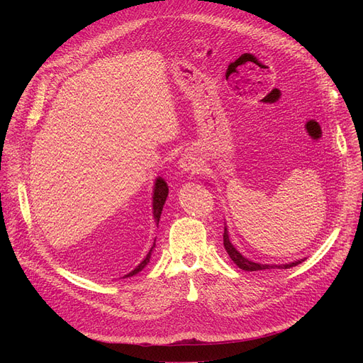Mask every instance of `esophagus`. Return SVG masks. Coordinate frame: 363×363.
I'll list each match as a JSON object with an SVG mask.
<instances>
[{
  "mask_svg": "<svg viewBox=\"0 0 363 363\" xmlns=\"http://www.w3.org/2000/svg\"><path fill=\"white\" fill-rule=\"evenodd\" d=\"M179 169L182 174H196V172L200 170L201 162L196 155H191V152H186L181 159H179Z\"/></svg>",
  "mask_w": 363,
  "mask_h": 363,
  "instance_id": "obj_1",
  "label": "esophagus"
}]
</instances>
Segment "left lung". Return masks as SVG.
I'll use <instances>...</instances> for the list:
<instances>
[{"label": "left lung", "instance_id": "obj_1", "mask_svg": "<svg viewBox=\"0 0 363 363\" xmlns=\"http://www.w3.org/2000/svg\"><path fill=\"white\" fill-rule=\"evenodd\" d=\"M223 247L226 253L230 255L231 260L238 266L240 269L247 271V272H253V271H266V269H289L293 268V266H297L298 263H301L304 259H298L294 260L291 263H282V264H263V263H256L253 260H249L247 257H244L235 247L233 245L231 240H230V234H228V228L225 225V231H223Z\"/></svg>", "mask_w": 363, "mask_h": 363}]
</instances>
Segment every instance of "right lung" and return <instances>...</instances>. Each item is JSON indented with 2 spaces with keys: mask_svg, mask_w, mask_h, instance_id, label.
Instances as JSON below:
<instances>
[{
  "mask_svg": "<svg viewBox=\"0 0 363 363\" xmlns=\"http://www.w3.org/2000/svg\"><path fill=\"white\" fill-rule=\"evenodd\" d=\"M167 194H169V186H167L166 181L162 177L156 178L155 186H152V218H155V222H156L157 226H159V220H160V216H162V211H163V206L166 203ZM155 247H156V240H155V242H152V247L150 249V252L147 253V256L144 257V260L137 266L135 269L130 271L129 274H126L123 278L133 277V275H137L138 272H141L145 268V266L150 263L151 253H152V250H155Z\"/></svg>",
  "mask_w": 363,
  "mask_h": 363,
  "instance_id": "right-lung-1",
  "label": "right lung"
}]
</instances>
